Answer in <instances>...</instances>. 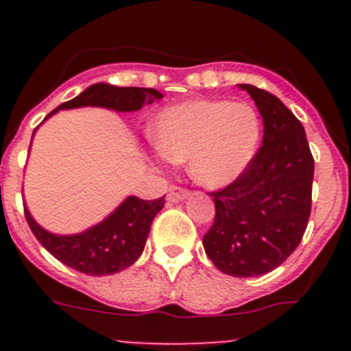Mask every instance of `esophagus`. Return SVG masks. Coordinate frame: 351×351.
<instances>
[{"label":"esophagus","instance_id":"34e87169","mask_svg":"<svg viewBox=\"0 0 351 351\" xmlns=\"http://www.w3.org/2000/svg\"><path fill=\"white\" fill-rule=\"evenodd\" d=\"M190 197V190L186 188H179V186H172L169 191V200L170 202H181L184 198Z\"/></svg>","mask_w":351,"mask_h":351}]
</instances>
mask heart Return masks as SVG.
Listing matches in <instances>:
<instances>
[{
    "instance_id": "b5f03b06",
    "label": "heart",
    "mask_w": 351,
    "mask_h": 351,
    "mask_svg": "<svg viewBox=\"0 0 351 351\" xmlns=\"http://www.w3.org/2000/svg\"><path fill=\"white\" fill-rule=\"evenodd\" d=\"M262 137L256 110L226 100H188L163 108L153 125L158 153L188 163L191 179L218 190L237 181L255 158Z\"/></svg>"
}]
</instances>
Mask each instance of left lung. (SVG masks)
Listing matches in <instances>:
<instances>
[{"label": "left lung", "mask_w": 351, "mask_h": 351, "mask_svg": "<svg viewBox=\"0 0 351 351\" xmlns=\"http://www.w3.org/2000/svg\"><path fill=\"white\" fill-rule=\"evenodd\" d=\"M263 119V144L237 181L213 191V226L204 250L221 272L255 278L295 251L311 214L315 160L300 121L269 91L239 84Z\"/></svg>", "instance_id": "left-lung-1"}]
</instances>
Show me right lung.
Here are the masks:
<instances>
[{"mask_svg": "<svg viewBox=\"0 0 351 351\" xmlns=\"http://www.w3.org/2000/svg\"><path fill=\"white\" fill-rule=\"evenodd\" d=\"M160 98H163V95L153 88H117L112 84L98 82L89 86L73 100L54 108L45 119L58 110L79 107H104L117 112H135ZM163 206L165 197L156 200L128 197L104 221L73 235L47 232L33 219L27 207H24V214L31 232L52 256L84 274L107 276L125 271L137 262L144 251L151 223Z\"/></svg>", "mask_w": 351, "mask_h": 351, "instance_id": "obj_1", "label": "right lung"}]
</instances>
